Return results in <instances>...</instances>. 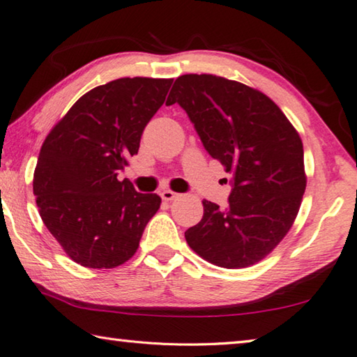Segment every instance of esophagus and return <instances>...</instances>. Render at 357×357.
<instances>
[{"label": "esophagus", "mask_w": 357, "mask_h": 357, "mask_svg": "<svg viewBox=\"0 0 357 357\" xmlns=\"http://www.w3.org/2000/svg\"><path fill=\"white\" fill-rule=\"evenodd\" d=\"M160 197H162V200H165V202H172V200H176V198L179 197V193H176V192H173V190H162L160 192Z\"/></svg>", "instance_id": "34e87169"}]
</instances>
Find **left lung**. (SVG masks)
<instances>
[{"mask_svg":"<svg viewBox=\"0 0 357 357\" xmlns=\"http://www.w3.org/2000/svg\"><path fill=\"white\" fill-rule=\"evenodd\" d=\"M173 104L184 108L209 155L233 173L228 208L204 200L187 244L220 268L258 263L299 213L307 178L298 130L261 91L211 74L178 77L167 99Z\"/></svg>","mask_w":357,"mask_h":357,"instance_id":"left-lung-1","label":"left lung"}]
</instances>
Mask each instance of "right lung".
Masks as SVG:
<instances>
[{
	"mask_svg": "<svg viewBox=\"0 0 357 357\" xmlns=\"http://www.w3.org/2000/svg\"><path fill=\"white\" fill-rule=\"evenodd\" d=\"M172 78H118L83 94L42 144L33 192L39 214L69 258L112 269L134 257L160 208L118 173L135 155Z\"/></svg>",
	"mask_w": 357,
	"mask_h": 357,
	"instance_id": "obj_1",
	"label": "right lung"
}]
</instances>
